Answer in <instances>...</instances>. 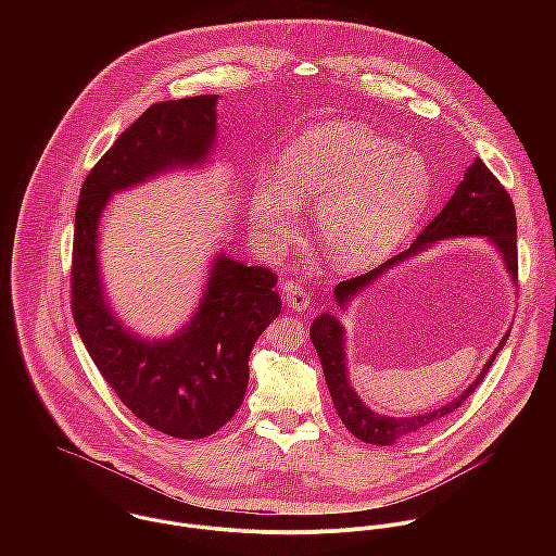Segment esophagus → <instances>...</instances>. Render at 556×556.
<instances>
[{
  "instance_id": "34e87169",
  "label": "esophagus",
  "mask_w": 556,
  "mask_h": 556,
  "mask_svg": "<svg viewBox=\"0 0 556 556\" xmlns=\"http://www.w3.org/2000/svg\"><path fill=\"white\" fill-rule=\"evenodd\" d=\"M285 302H287L293 311L304 313V311L311 306V293H308V289H304V287L291 282V285L285 287Z\"/></svg>"
}]
</instances>
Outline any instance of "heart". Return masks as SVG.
Wrapping results in <instances>:
<instances>
[{
	"mask_svg": "<svg viewBox=\"0 0 556 556\" xmlns=\"http://www.w3.org/2000/svg\"><path fill=\"white\" fill-rule=\"evenodd\" d=\"M430 197V170L410 150H397L355 122L315 126L278 164V181L261 179L250 197L254 231L280 250L298 231L300 205H313L327 261L362 271L392 254L410 233Z\"/></svg>",
	"mask_w": 556,
	"mask_h": 556,
	"instance_id": "1",
	"label": "heart"
}]
</instances>
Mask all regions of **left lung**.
<instances>
[{
  "mask_svg": "<svg viewBox=\"0 0 556 556\" xmlns=\"http://www.w3.org/2000/svg\"><path fill=\"white\" fill-rule=\"evenodd\" d=\"M460 236H479L492 241L511 276V280L518 285V245H516V210L511 203V197L503 188V184L490 173V168L476 159V162L467 168L463 181L458 184L454 197L447 201V205L441 210V214L419 233V238L410 243L408 250L392 256L390 261L381 263L379 267L370 269L368 274H362L351 280H342L333 295L336 302L346 308V302L357 295L364 287L375 282L379 276H383L388 269H392L397 263L406 261L408 256H415L417 252L430 248L432 243L447 238H460ZM509 333L503 336L496 351L485 362L483 370L479 372L476 381L452 402L424 413V415H408V417H390L379 415L370 410L355 390L349 383V368H346V353H344V329L340 320L325 313L313 320L311 327V340L317 349L318 359L325 372V381L329 388V394L333 400V406L342 419V424L364 443L372 445H392L397 439L413 437L426 428H430L434 421L447 417L458 406L465 404V400L471 396L477 386L488 375L494 357L507 342Z\"/></svg>",
  "mask_w": 556,
  "mask_h": 556,
  "instance_id": "obj_1",
  "label": "left lung"
}]
</instances>
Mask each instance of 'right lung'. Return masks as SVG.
I'll return each mask as SVG.
<instances>
[{
    "label": "right lung",
    "instance_id": "right-lung-1",
    "mask_svg": "<svg viewBox=\"0 0 556 556\" xmlns=\"http://www.w3.org/2000/svg\"><path fill=\"white\" fill-rule=\"evenodd\" d=\"M216 93L152 104L96 162L80 188L73 241V317L96 368L148 426L175 439L223 428L248 388V359L280 315L278 276L220 252L190 323L166 340L128 331L104 300L98 229L111 194L159 173L201 164L216 139Z\"/></svg>",
    "mask_w": 556,
    "mask_h": 556
}]
</instances>
